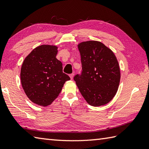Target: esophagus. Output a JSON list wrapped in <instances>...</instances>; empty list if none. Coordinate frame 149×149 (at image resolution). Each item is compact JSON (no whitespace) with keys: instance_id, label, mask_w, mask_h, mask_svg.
Masks as SVG:
<instances>
[{"instance_id":"34e87169","label":"esophagus","mask_w":149,"mask_h":149,"mask_svg":"<svg viewBox=\"0 0 149 149\" xmlns=\"http://www.w3.org/2000/svg\"><path fill=\"white\" fill-rule=\"evenodd\" d=\"M74 74H70V79L71 80H72L73 79V78H74Z\"/></svg>"}]
</instances>
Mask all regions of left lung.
I'll list each match as a JSON object with an SVG mask.
<instances>
[{"mask_svg":"<svg viewBox=\"0 0 149 149\" xmlns=\"http://www.w3.org/2000/svg\"><path fill=\"white\" fill-rule=\"evenodd\" d=\"M82 64L81 74L74 78L82 95L91 106H100L115 97L120 80L115 55L104 44L87 41L78 45Z\"/></svg>","mask_w":149,"mask_h":149,"instance_id":"1","label":"left lung"}]
</instances>
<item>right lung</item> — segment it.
<instances>
[{"label":"right lung","instance_id":"1","mask_svg":"<svg viewBox=\"0 0 149 149\" xmlns=\"http://www.w3.org/2000/svg\"><path fill=\"white\" fill-rule=\"evenodd\" d=\"M58 47L42 45L36 47L23 62L20 72L22 88L31 101L42 106L50 105L61 92L66 81L62 63L56 57Z\"/></svg>","mask_w":149,"mask_h":149}]
</instances>
